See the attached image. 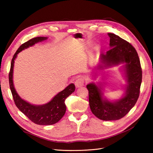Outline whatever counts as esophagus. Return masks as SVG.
<instances>
[{
  "label": "esophagus",
  "instance_id": "34e87169",
  "mask_svg": "<svg viewBox=\"0 0 153 153\" xmlns=\"http://www.w3.org/2000/svg\"><path fill=\"white\" fill-rule=\"evenodd\" d=\"M84 85V80L82 78H77L75 81V85L77 88H79V87H83Z\"/></svg>",
  "mask_w": 153,
  "mask_h": 153
}]
</instances>
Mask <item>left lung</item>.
Here are the masks:
<instances>
[{
    "label": "left lung",
    "mask_w": 153,
    "mask_h": 153,
    "mask_svg": "<svg viewBox=\"0 0 153 153\" xmlns=\"http://www.w3.org/2000/svg\"><path fill=\"white\" fill-rule=\"evenodd\" d=\"M108 35L110 50L100 55L99 64L96 68L104 70L123 64L121 70L126 85L123 95L116 100H109L104 97L102 83L92 82L87 85L91 110L97 118L105 121L119 120L129 112L139 98L142 81L140 60L135 48L118 35L110 33Z\"/></svg>",
    "instance_id": "8db88e82"
}]
</instances>
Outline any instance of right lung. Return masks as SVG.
Segmentation results:
<instances>
[{
  "mask_svg": "<svg viewBox=\"0 0 153 153\" xmlns=\"http://www.w3.org/2000/svg\"><path fill=\"white\" fill-rule=\"evenodd\" d=\"M47 37H37L31 39L25 42L19 47L12 58L10 70L9 73L10 88L14 99L15 105L20 111L24 114L27 118L33 123L38 125L48 126L57 123L64 116L66 110L65 100L75 91V85L71 83L63 91L55 95L51 101L41 105H35L25 101L19 96L14 88L13 82V71H14V62L17 58L18 54L23 50L30 47L33 46L35 44L47 40Z\"/></svg>",
  "mask_w": 153,
  "mask_h": 153,
  "instance_id": "add662e5",
  "label": "right lung"
}]
</instances>
